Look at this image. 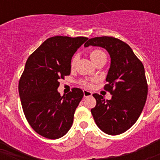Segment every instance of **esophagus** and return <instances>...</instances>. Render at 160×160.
I'll use <instances>...</instances> for the list:
<instances>
[{"label":"esophagus","mask_w":160,"mask_h":160,"mask_svg":"<svg viewBox=\"0 0 160 160\" xmlns=\"http://www.w3.org/2000/svg\"><path fill=\"white\" fill-rule=\"evenodd\" d=\"M83 94H84V97H89V96L92 95V92L87 90H83Z\"/></svg>","instance_id":"34e87169"}]
</instances>
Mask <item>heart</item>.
<instances>
[{
  "label": "heart",
  "mask_w": 160,
  "mask_h": 160,
  "mask_svg": "<svg viewBox=\"0 0 160 160\" xmlns=\"http://www.w3.org/2000/svg\"><path fill=\"white\" fill-rule=\"evenodd\" d=\"M104 54L102 50H99V49H94L90 53V58L91 60H94L95 58H97L98 57H99L100 55H102ZM76 61H77V56H73V58L71 60V66H73L75 65L76 63ZM93 82L94 80L91 79V80H82L81 81V84L82 86H85V87H91L93 86Z\"/></svg>",
  "instance_id": "b5f03b06"
}]
</instances>
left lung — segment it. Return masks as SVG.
Returning a JSON list of instances; mask_svg holds the SVG:
<instances>
[{"mask_svg": "<svg viewBox=\"0 0 160 160\" xmlns=\"http://www.w3.org/2000/svg\"><path fill=\"white\" fill-rule=\"evenodd\" d=\"M106 49L111 56L104 89L112 95L106 100L94 94L96 106L91 109L96 124L103 132L120 135L132 127L143 109L148 97V82L144 66L131 48L122 41L113 37H97L85 43Z\"/></svg>", "mask_w": 160, "mask_h": 160, "instance_id": "left-lung-1", "label": "left lung"}]
</instances>
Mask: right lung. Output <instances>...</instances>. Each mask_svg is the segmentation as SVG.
Returning a JSON list of instances; mask_svg holds the SVG:
<instances>
[{"label": "right lung", "instance_id": "right-lung-1", "mask_svg": "<svg viewBox=\"0 0 160 160\" xmlns=\"http://www.w3.org/2000/svg\"><path fill=\"white\" fill-rule=\"evenodd\" d=\"M86 37L55 36L48 38L27 59L18 84L25 116L38 134L49 139L64 136L83 91L73 88L67 94L58 92L61 79L70 75L71 59Z\"/></svg>", "mask_w": 160, "mask_h": 160}]
</instances>
